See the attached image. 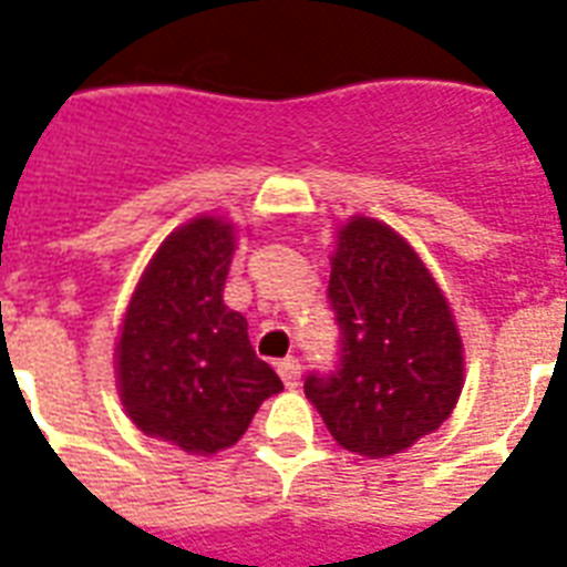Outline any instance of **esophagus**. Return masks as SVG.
<instances>
[{
	"label": "esophagus",
	"instance_id": "esophagus-1",
	"mask_svg": "<svg viewBox=\"0 0 567 567\" xmlns=\"http://www.w3.org/2000/svg\"><path fill=\"white\" fill-rule=\"evenodd\" d=\"M278 375L287 388H298V381H301V367H298V361L287 358V361L278 363Z\"/></svg>",
	"mask_w": 567,
	"mask_h": 567
}]
</instances>
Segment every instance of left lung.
<instances>
[{
    "instance_id": "1",
    "label": "left lung",
    "mask_w": 567,
    "mask_h": 567,
    "mask_svg": "<svg viewBox=\"0 0 567 567\" xmlns=\"http://www.w3.org/2000/svg\"><path fill=\"white\" fill-rule=\"evenodd\" d=\"M340 370L305 393L343 450L388 458L441 429L464 388V343L423 257L379 218L337 227L328 280Z\"/></svg>"
}]
</instances>
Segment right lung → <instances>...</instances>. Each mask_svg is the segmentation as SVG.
Segmentation results:
<instances>
[{"mask_svg": "<svg viewBox=\"0 0 567 567\" xmlns=\"http://www.w3.org/2000/svg\"><path fill=\"white\" fill-rule=\"evenodd\" d=\"M236 239L221 215L179 224L142 271L117 333L126 416L147 437L192 455L234 446L262 399L284 390L254 354L248 319L224 305Z\"/></svg>", "mask_w": 567, "mask_h": 567, "instance_id": "add662e5", "label": "right lung"}]
</instances>
